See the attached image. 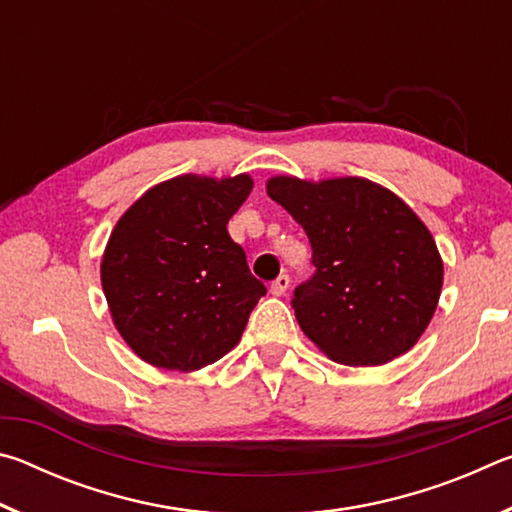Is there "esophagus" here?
<instances>
[{
    "instance_id": "34e87169",
    "label": "esophagus",
    "mask_w": 512,
    "mask_h": 512,
    "mask_svg": "<svg viewBox=\"0 0 512 512\" xmlns=\"http://www.w3.org/2000/svg\"><path fill=\"white\" fill-rule=\"evenodd\" d=\"M289 289V275H280L275 282H271V293L273 296H284Z\"/></svg>"
}]
</instances>
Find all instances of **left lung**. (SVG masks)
I'll return each instance as SVG.
<instances>
[{"instance_id":"obj_1","label":"left lung","mask_w":512,"mask_h":512,"mask_svg":"<svg viewBox=\"0 0 512 512\" xmlns=\"http://www.w3.org/2000/svg\"><path fill=\"white\" fill-rule=\"evenodd\" d=\"M266 194L311 241L316 273L293 293L302 332L345 366H381L409 352L443 289L427 225L391 189L345 176H273Z\"/></svg>"}]
</instances>
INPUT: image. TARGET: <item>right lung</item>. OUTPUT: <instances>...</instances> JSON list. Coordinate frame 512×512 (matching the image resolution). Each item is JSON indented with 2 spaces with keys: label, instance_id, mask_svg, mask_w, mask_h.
<instances>
[{
  "label": "right lung",
  "instance_id": "right-lung-1",
  "mask_svg": "<svg viewBox=\"0 0 512 512\" xmlns=\"http://www.w3.org/2000/svg\"><path fill=\"white\" fill-rule=\"evenodd\" d=\"M250 189L248 173H185L121 214L103 250L101 287L112 323L142 361L192 372L239 343L266 293L225 228Z\"/></svg>",
  "mask_w": 512,
  "mask_h": 512
}]
</instances>
